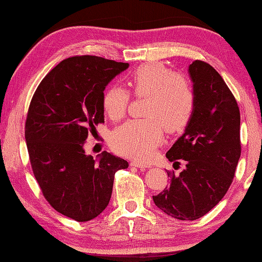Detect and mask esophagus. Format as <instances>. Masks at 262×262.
<instances>
[{
	"mask_svg": "<svg viewBox=\"0 0 262 262\" xmlns=\"http://www.w3.org/2000/svg\"><path fill=\"white\" fill-rule=\"evenodd\" d=\"M130 165L135 166V168H149V165L140 162V161H133V162H130Z\"/></svg>",
	"mask_w": 262,
	"mask_h": 262,
	"instance_id": "34e87169",
	"label": "esophagus"
}]
</instances>
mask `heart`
<instances>
[{
    "label": "heart",
    "mask_w": 262,
    "mask_h": 262,
    "mask_svg": "<svg viewBox=\"0 0 262 262\" xmlns=\"http://www.w3.org/2000/svg\"><path fill=\"white\" fill-rule=\"evenodd\" d=\"M128 85L136 97H146L144 119L128 120L111 134L117 152L145 160L152 155L163 136L181 132L190 121L194 109V93L186 77L176 75L158 62L146 63L132 72ZM129 93L120 86H111L103 94V109L111 119L125 115Z\"/></svg>",
    "instance_id": "obj_1"
}]
</instances>
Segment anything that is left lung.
Here are the masks:
<instances>
[{"instance_id": "obj_1", "label": "left lung", "mask_w": 262, "mask_h": 262, "mask_svg": "<svg viewBox=\"0 0 262 262\" xmlns=\"http://www.w3.org/2000/svg\"><path fill=\"white\" fill-rule=\"evenodd\" d=\"M194 109L185 133L165 157L176 173L153 196L154 204L173 219L194 221L207 214L225 196L241 155L240 110L226 83L214 68L194 60L188 69Z\"/></svg>"}]
</instances>
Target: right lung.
<instances>
[{
    "instance_id": "obj_1",
    "label": "right lung",
    "mask_w": 262,
    "mask_h": 262,
    "mask_svg": "<svg viewBox=\"0 0 262 262\" xmlns=\"http://www.w3.org/2000/svg\"><path fill=\"white\" fill-rule=\"evenodd\" d=\"M128 66L90 55L64 59L43 77L28 110L25 137L33 174L52 207L77 222L102 213L115 173L128 168L124 159L105 151L93 159L83 147L104 122L105 86Z\"/></svg>"
}]
</instances>
